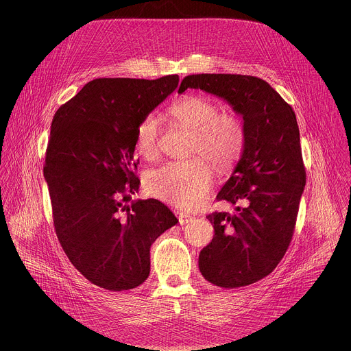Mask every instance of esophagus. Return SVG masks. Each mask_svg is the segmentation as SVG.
I'll return each instance as SVG.
<instances>
[{
    "label": "esophagus",
    "mask_w": 351,
    "mask_h": 351,
    "mask_svg": "<svg viewBox=\"0 0 351 351\" xmlns=\"http://www.w3.org/2000/svg\"><path fill=\"white\" fill-rule=\"evenodd\" d=\"M176 215H177V217H178V221H180V224H188L193 217L191 216V215H188V213H185V212H176Z\"/></svg>",
    "instance_id": "obj_1"
}]
</instances>
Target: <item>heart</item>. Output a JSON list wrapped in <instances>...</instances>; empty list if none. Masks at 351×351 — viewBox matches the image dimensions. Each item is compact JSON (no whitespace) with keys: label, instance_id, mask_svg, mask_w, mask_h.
I'll return each instance as SVG.
<instances>
[{"label":"heart","instance_id":"1","mask_svg":"<svg viewBox=\"0 0 351 351\" xmlns=\"http://www.w3.org/2000/svg\"><path fill=\"white\" fill-rule=\"evenodd\" d=\"M169 113L182 128L191 131L189 152L200 154L219 170L231 169L245 150L246 132L242 120L231 113H221L216 101L188 95L174 102ZM160 121L156 114H146L135 131V149L151 160L159 152ZM213 182L209 163L200 156L169 162L146 177L151 196L181 209H195L206 197Z\"/></svg>","mask_w":351,"mask_h":351}]
</instances>
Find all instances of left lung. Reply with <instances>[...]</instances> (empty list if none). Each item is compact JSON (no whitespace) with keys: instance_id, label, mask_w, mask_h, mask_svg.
Segmentation results:
<instances>
[{"instance_id":"left-lung-1","label":"left lung","mask_w":351,"mask_h":351,"mask_svg":"<svg viewBox=\"0 0 351 351\" xmlns=\"http://www.w3.org/2000/svg\"><path fill=\"white\" fill-rule=\"evenodd\" d=\"M188 88L224 99L243 117L245 150L216 199L246 205L235 215L206 216L215 235L200 251L199 267L216 287H246L276 269L293 237L306 180L296 114L266 81L252 75L192 74L178 93Z\"/></svg>"}]
</instances>
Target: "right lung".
Returning a JSON list of instances; mask_svg holds the SVG:
<instances>
[{"mask_svg": "<svg viewBox=\"0 0 351 351\" xmlns=\"http://www.w3.org/2000/svg\"><path fill=\"white\" fill-rule=\"evenodd\" d=\"M158 80L97 78L55 113L46 151L58 241L74 267L113 292L143 284L150 247L178 223L160 201H131L139 189L134 158L139 121L178 86Z\"/></svg>", "mask_w": 351, "mask_h": 351, "instance_id": "add662e5", "label": "right lung"}]
</instances>
